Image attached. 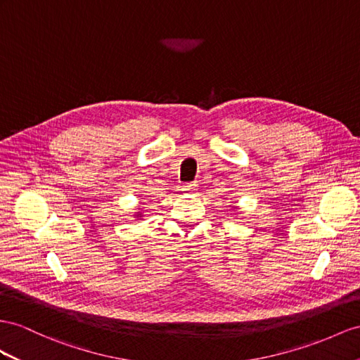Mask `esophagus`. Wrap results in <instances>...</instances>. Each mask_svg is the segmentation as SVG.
<instances>
[{
    "label": "esophagus",
    "instance_id": "obj_1",
    "mask_svg": "<svg viewBox=\"0 0 360 360\" xmlns=\"http://www.w3.org/2000/svg\"><path fill=\"white\" fill-rule=\"evenodd\" d=\"M196 190H198L196 182H187V184H184V186H182V191H186V193H193Z\"/></svg>",
    "mask_w": 360,
    "mask_h": 360
}]
</instances>
